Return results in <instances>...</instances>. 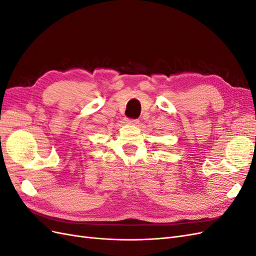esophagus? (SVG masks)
Instances as JSON below:
<instances>
[{"instance_id":"obj_1","label":"esophagus","mask_w":256,"mask_h":256,"mask_svg":"<svg viewBox=\"0 0 256 256\" xmlns=\"http://www.w3.org/2000/svg\"><path fill=\"white\" fill-rule=\"evenodd\" d=\"M126 122L129 124V125H136V124H138V120H126Z\"/></svg>"}]
</instances>
